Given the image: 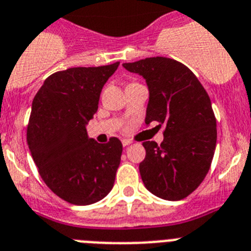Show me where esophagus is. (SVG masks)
I'll use <instances>...</instances> for the list:
<instances>
[{"label": "esophagus", "mask_w": 251, "mask_h": 251, "mask_svg": "<svg viewBox=\"0 0 251 251\" xmlns=\"http://www.w3.org/2000/svg\"><path fill=\"white\" fill-rule=\"evenodd\" d=\"M122 143H123V146H124V147H127V146H129V145H130V143H132V142H130L129 140H123V141H122Z\"/></svg>", "instance_id": "34e87169"}]
</instances>
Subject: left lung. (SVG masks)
Instances as JSON below:
<instances>
[{
  "mask_svg": "<svg viewBox=\"0 0 251 251\" xmlns=\"http://www.w3.org/2000/svg\"><path fill=\"white\" fill-rule=\"evenodd\" d=\"M146 80V124L164 126V141L143 142L140 164L145 187L166 201L187 198L204 180L215 155L217 128L208 94L196 75L175 59L151 57L123 63Z\"/></svg>",
  "mask_w": 251,
  "mask_h": 251,
  "instance_id": "left-lung-1",
  "label": "left lung"
}]
</instances>
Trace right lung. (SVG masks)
<instances>
[{
	"label": "right lung",
	"mask_w": 251,
	"mask_h": 251,
	"mask_svg": "<svg viewBox=\"0 0 251 251\" xmlns=\"http://www.w3.org/2000/svg\"><path fill=\"white\" fill-rule=\"evenodd\" d=\"M118 66L119 62L58 71L44 81L33 100L29 150L47 187L71 204L99 202L114 185L122 142L111 137L108 143H98L87 137L86 124Z\"/></svg>",
	"instance_id": "right-lung-1"
}]
</instances>
